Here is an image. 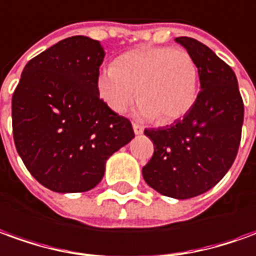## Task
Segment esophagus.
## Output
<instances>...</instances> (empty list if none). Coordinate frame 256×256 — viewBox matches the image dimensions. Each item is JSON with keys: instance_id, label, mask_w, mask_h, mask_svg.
Instances as JSON below:
<instances>
[{"instance_id": "obj_1", "label": "esophagus", "mask_w": 256, "mask_h": 256, "mask_svg": "<svg viewBox=\"0 0 256 256\" xmlns=\"http://www.w3.org/2000/svg\"><path fill=\"white\" fill-rule=\"evenodd\" d=\"M132 126H134V132H135L136 135H140V134L144 132V126H142V125L134 122V124H132Z\"/></svg>"}]
</instances>
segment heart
<instances>
[{
  "instance_id": "obj_1",
  "label": "heart",
  "mask_w": 256,
  "mask_h": 256,
  "mask_svg": "<svg viewBox=\"0 0 256 256\" xmlns=\"http://www.w3.org/2000/svg\"><path fill=\"white\" fill-rule=\"evenodd\" d=\"M198 66L191 54L167 46L126 51L98 74V92L110 110L124 112L135 98L142 117L172 122L185 116L198 96Z\"/></svg>"
}]
</instances>
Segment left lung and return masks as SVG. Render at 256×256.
I'll list each match as a JSON object with an SVG mask.
<instances>
[{
    "instance_id": "obj_1",
    "label": "left lung",
    "mask_w": 256,
    "mask_h": 256,
    "mask_svg": "<svg viewBox=\"0 0 256 256\" xmlns=\"http://www.w3.org/2000/svg\"><path fill=\"white\" fill-rule=\"evenodd\" d=\"M176 42L195 60L202 90L182 120L145 130L154 152L142 174L162 195L188 199L213 188L234 163L244 103L234 71L208 46L185 36Z\"/></svg>"
}]
</instances>
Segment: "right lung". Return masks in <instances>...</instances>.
<instances>
[{
    "label": "right lung",
    "mask_w": 256,
    "mask_h": 256,
    "mask_svg": "<svg viewBox=\"0 0 256 256\" xmlns=\"http://www.w3.org/2000/svg\"><path fill=\"white\" fill-rule=\"evenodd\" d=\"M104 50L86 36L64 38L26 64L12 96V132L32 176L54 192H84L135 134L98 92Z\"/></svg>",
    "instance_id": "1"
}]
</instances>
